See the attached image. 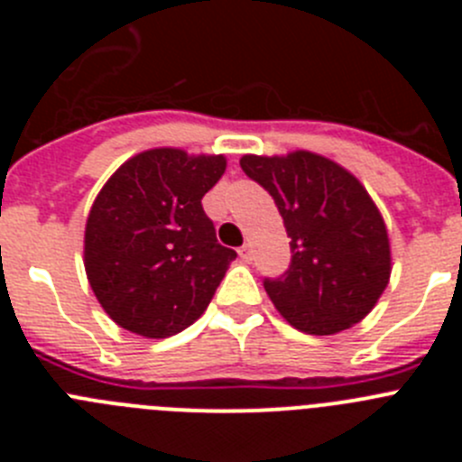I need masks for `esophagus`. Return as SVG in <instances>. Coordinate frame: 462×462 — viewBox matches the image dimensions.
Instances as JSON below:
<instances>
[{
	"instance_id": "34e87169",
	"label": "esophagus",
	"mask_w": 462,
	"mask_h": 462,
	"mask_svg": "<svg viewBox=\"0 0 462 462\" xmlns=\"http://www.w3.org/2000/svg\"><path fill=\"white\" fill-rule=\"evenodd\" d=\"M238 254H240V259L245 261V263H250V261L254 259V254H252V245H243V247L238 250Z\"/></svg>"
}]
</instances>
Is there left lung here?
Returning <instances> with one entry per match:
<instances>
[{
    "instance_id": "1",
    "label": "left lung",
    "mask_w": 462,
    "mask_h": 462,
    "mask_svg": "<svg viewBox=\"0 0 462 462\" xmlns=\"http://www.w3.org/2000/svg\"><path fill=\"white\" fill-rule=\"evenodd\" d=\"M240 169L273 196L291 238L284 275L263 280L273 305L310 336L358 324L391 275L389 236L368 191L336 162L305 150L245 154Z\"/></svg>"
}]
</instances>
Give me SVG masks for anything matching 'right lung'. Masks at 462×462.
Returning a JSON list of instances; mask_svg holds the SVG:
<instances>
[{"mask_svg":"<svg viewBox=\"0 0 462 462\" xmlns=\"http://www.w3.org/2000/svg\"><path fill=\"white\" fill-rule=\"evenodd\" d=\"M224 169L222 154L157 148L110 175L85 226V271L117 326L169 337L206 312L236 259L201 206Z\"/></svg>","mask_w":462,"mask_h":462,"instance_id":"1","label":"right lung"}]
</instances>
